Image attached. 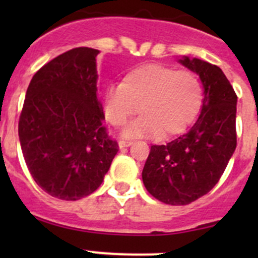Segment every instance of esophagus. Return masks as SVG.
<instances>
[{
	"instance_id": "34e87169",
	"label": "esophagus",
	"mask_w": 258,
	"mask_h": 258,
	"mask_svg": "<svg viewBox=\"0 0 258 258\" xmlns=\"http://www.w3.org/2000/svg\"><path fill=\"white\" fill-rule=\"evenodd\" d=\"M131 145H132V141H123V140H122V141L118 142V147L119 148L130 147V146H131Z\"/></svg>"
}]
</instances>
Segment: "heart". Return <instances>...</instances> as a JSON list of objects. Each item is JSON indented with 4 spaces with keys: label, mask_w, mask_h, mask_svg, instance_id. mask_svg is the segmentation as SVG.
Returning <instances> with one entry per match:
<instances>
[{
    "label": "heart",
    "mask_w": 258,
    "mask_h": 258,
    "mask_svg": "<svg viewBox=\"0 0 258 258\" xmlns=\"http://www.w3.org/2000/svg\"><path fill=\"white\" fill-rule=\"evenodd\" d=\"M202 102L204 87L196 75L162 63L130 70L121 85L107 86L102 95L105 117L114 127L142 112L124 130V137L177 135L196 118Z\"/></svg>",
    "instance_id": "1"
}]
</instances>
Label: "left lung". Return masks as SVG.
Returning <instances> with one entry per match:
<instances>
[{
	"label": "left lung",
	"mask_w": 258,
	"mask_h": 258,
	"mask_svg": "<svg viewBox=\"0 0 258 258\" xmlns=\"http://www.w3.org/2000/svg\"><path fill=\"white\" fill-rule=\"evenodd\" d=\"M178 62L200 77L204 102L188 131L167 145L151 146L142 171L148 192L163 204L182 206L215 187L236 150L237 96L220 67L182 56Z\"/></svg>",
	"instance_id": "left-lung-1"
}]
</instances>
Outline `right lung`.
I'll return each instance as SVG.
<instances>
[{
  "label": "right lung",
  "instance_id": "obj_1",
  "mask_svg": "<svg viewBox=\"0 0 258 258\" xmlns=\"http://www.w3.org/2000/svg\"><path fill=\"white\" fill-rule=\"evenodd\" d=\"M98 49H70L38 70L18 122L28 171L45 192L76 201L100 187L118 152L102 124Z\"/></svg>",
  "mask_w": 258,
  "mask_h": 258
}]
</instances>
